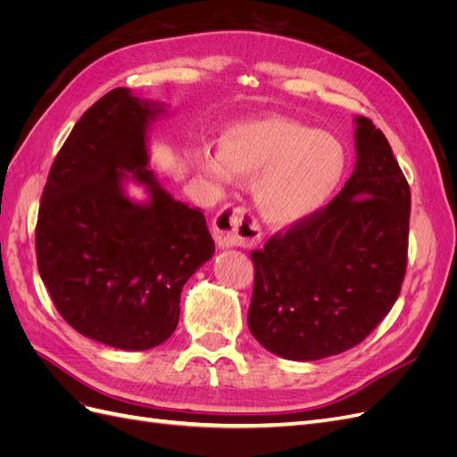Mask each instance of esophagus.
Returning a JSON list of instances; mask_svg holds the SVG:
<instances>
[{"label": "esophagus", "instance_id": "34e87169", "mask_svg": "<svg viewBox=\"0 0 457 457\" xmlns=\"http://www.w3.org/2000/svg\"><path fill=\"white\" fill-rule=\"evenodd\" d=\"M212 234L219 247L247 245L261 238L259 227L253 220L247 217L240 207L230 205H225L223 210L215 215Z\"/></svg>", "mask_w": 457, "mask_h": 457}]
</instances>
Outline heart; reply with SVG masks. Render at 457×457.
<instances>
[{
    "label": "heart",
    "instance_id": "obj_1",
    "mask_svg": "<svg viewBox=\"0 0 457 457\" xmlns=\"http://www.w3.org/2000/svg\"><path fill=\"white\" fill-rule=\"evenodd\" d=\"M192 163L217 195L232 177L253 180L261 219L270 227H292L316 215L336 195L347 171V150L331 133L262 116L232 123L219 137L217 154L198 148Z\"/></svg>",
    "mask_w": 457,
    "mask_h": 457
}]
</instances>
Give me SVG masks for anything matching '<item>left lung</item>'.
Returning a JSON list of instances; mask_svg holds the SVG:
<instances>
[{
    "label": "left lung",
    "mask_w": 457,
    "mask_h": 457,
    "mask_svg": "<svg viewBox=\"0 0 457 457\" xmlns=\"http://www.w3.org/2000/svg\"><path fill=\"white\" fill-rule=\"evenodd\" d=\"M354 123V171L334 202L252 252L247 326L287 361L356 347L389 314L404 280L410 187L383 131L364 116Z\"/></svg>",
    "instance_id": "left-lung-1"
}]
</instances>
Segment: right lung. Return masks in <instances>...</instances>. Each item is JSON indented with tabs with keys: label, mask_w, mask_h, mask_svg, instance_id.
Here are the masks:
<instances>
[{
	"label": "right lung",
	"mask_w": 457,
	"mask_h": 457,
	"mask_svg": "<svg viewBox=\"0 0 457 457\" xmlns=\"http://www.w3.org/2000/svg\"><path fill=\"white\" fill-rule=\"evenodd\" d=\"M162 103L116 87L74 126L53 162L36 225L39 276L81 336L146 351L179 322L181 292L215 244L196 207L175 200L148 170V129ZM147 200L127 196L125 185Z\"/></svg>",
	"instance_id": "1"
}]
</instances>
